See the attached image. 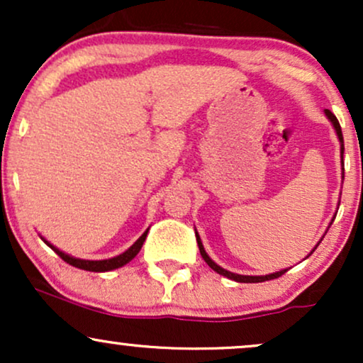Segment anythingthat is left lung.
Listing matches in <instances>:
<instances>
[{
	"label": "left lung",
	"mask_w": 363,
	"mask_h": 363,
	"mask_svg": "<svg viewBox=\"0 0 363 363\" xmlns=\"http://www.w3.org/2000/svg\"><path fill=\"white\" fill-rule=\"evenodd\" d=\"M326 116H328V119L331 121L333 128L336 129V135H338V140H340V143H341V167H343V152H345V147H343V135H341V126H340L338 119H336V116L333 114L331 111H328V109H326ZM343 170H345V169H343ZM196 240H198L199 252H201L203 259L206 261V264L210 266V268L213 269V272H216L218 274H223V277L230 278V280H234V281H239V283H261V281L274 280V278L281 277V274L286 272V269H281V272H277V273H272V274H266V277H247V274H237V273L227 272V269H223L222 266L216 264V262H215L213 259H211L210 256H208L206 251H205V247H203V244H201V239H199V235H198V234H196ZM312 252H314V249H312ZM309 256H311V254H309Z\"/></svg>",
	"instance_id": "8db88e82"
}]
</instances>
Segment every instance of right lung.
Returning <instances> with one entry per match:
<instances>
[{
	"label": "right lung",
	"instance_id": "right-lung-1",
	"mask_svg": "<svg viewBox=\"0 0 363 363\" xmlns=\"http://www.w3.org/2000/svg\"><path fill=\"white\" fill-rule=\"evenodd\" d=\"M147 234H148V230H147V232H143V235H141L140 239L136 240V242L133 244L131 247L128 249V251H124L123 254H119V256H116V257H111V259H102V261L78 259V257H73V256H69V254L62 252V251H60V249H57V247H54V245H52V244H49L48 240L44 239V237H40V239H43L44 242L48 244L49 247H51L52 251L56 252L57 256H60L62 261H66V262H68V264L74 266V268L85 269V272H95V273H102V272H111V269L121 268V266H124V264H126V262L131 261L133 257H135L136 254L140 252L141 245H143L145 239H147Z\"/></svg>",
	"mask_w": 363,
	"mask_h": 363
}]
</instances>
